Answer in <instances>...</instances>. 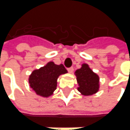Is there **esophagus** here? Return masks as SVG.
Instances as JSON below:
<instances>
[{"label": "esophagus", "instance_id": "esophagus-1", "mask_svg": "<svg viewBox=\"0 0 130 130\" xmlns=\"http://www.w3.org/2000/svg\"><path fill=\"white\" fill-rule=\"evenodd\" d=\"M67 70H68V71H69L70 74H71V73L74 72V68H73V67H70V68H69Z\"/></svg>", "mask_w": 130, "mask_h": 130}]
</instances>
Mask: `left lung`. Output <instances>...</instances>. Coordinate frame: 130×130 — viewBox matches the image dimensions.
I'll return each instance as SVG.
<instances>
[{
    "mask_svg": "<svg viewBox=\"0 0 130 130\" xmlns=\"http://www.w3.org/2000/svg\"><path fill=\"white\" fill-rule=\"evenodd\" d=\"M78 91L83 95H91L99 90V76L90 69L87 63H83L79 69L75 71Z\"/></svg>",
    "mask_w": 130,
    "mask_h": 130,
    "instance_id": "8db88e82",
    "label": "left lung"
}]
</instances>
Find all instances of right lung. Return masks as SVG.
<instances>
[{"label":"right lung","mask_w":130,"mask_h":130,"mask_svg":"<svg viewBox=\"0 0 130 130\" xmlns=\"http://www.w3.org/2000/svg\"><path fill=\"white\" fill-rule=\"evenodd\" d=\"M67 73V70L63 64L57 65L50 61L44 67L33 71L29 77V86L37 95L49 97L56 89L59 76Z\"/></svg>","instance_id":"obj_1"}]
</instances>
